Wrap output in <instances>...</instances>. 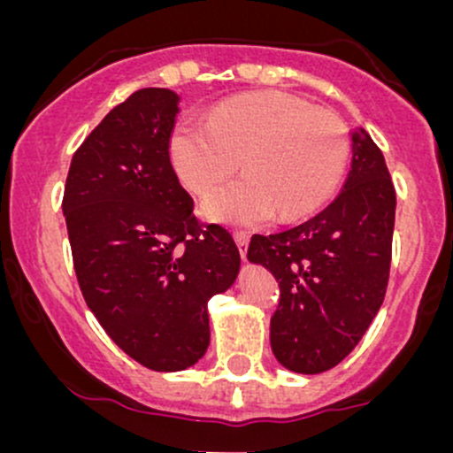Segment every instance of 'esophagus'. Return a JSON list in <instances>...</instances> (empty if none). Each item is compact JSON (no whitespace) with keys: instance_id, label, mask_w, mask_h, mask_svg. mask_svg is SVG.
<instances>
[{"instance_id":"1","label":"esophagus","mask_w":453,"mask_h":453,"mask_svg":"<svg viewBox=\"0 0 453 453\" xmlns=\"http://www.w3.org/2000/svg\"><path fill=\"white\" fill-rule=\"evenodd\" d=\"M234 241L238 244V251H241V257H247L249 249V234L247 232H234Z\"/></svg>"}]
</instances>
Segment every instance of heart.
I'll return each mask as SVG.
<instances>
[{
    "mask_svg": "<svg viewBox=\"0 0 453 453\" xmlns=\"http://www.w3.org/2000/svg\"><path fill=\"white\" fill-rule=\"evenodd\" d=\"M170 161L191 194L206 196L238 170L244 179L204 202L209 219L257 226L298 219L330 200L349 161L339 114L283 91L244 93L212 108L206 121L183 119L170 134Z\"/></svg>",
    "mask_w": 453,
    "mask_h": 453,
    "instance_id": "heart-1",
    "label": "heart"
}]
</instances>
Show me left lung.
Masks as SVG:
<instances>
[{
  "mask_svg": "<svg viewBox=\"0 0 453 453\" xmlns=\"http://www.w3.org/2000/svg\"><path fill=\"white\" fill-rule=\"evenodd\" d=\"M394 215L396 189L386 159L360 127L339 197L292 230L251 238L247 257L279 280L270 345L285 368L330 371L360 342L386 298Z\"/></svg>",
  "mask_w": 453,
  "mask_h": 453,
  "instance_id": "8db88e82",
  "label": "left lung"
}]
</instances>
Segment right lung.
<instances>
[{"label": "right lung", "mask_w": 453, "mask_h": 453, "mask_svg": "<svg viewBox=\"0 0 453 453\" xmlns=\"http://www.w3.org/2000/svg\"><path fill=\"white\" fill-rule=\"evenodd\" d=\"M179 96L147 87L104 117L72 157L64 215L82 298L106 334L150 371H183L211 341L206 304L241 253L202 223L168 142Z\"/></svg>", "instance_id": "obj_1"}]
</instances>
